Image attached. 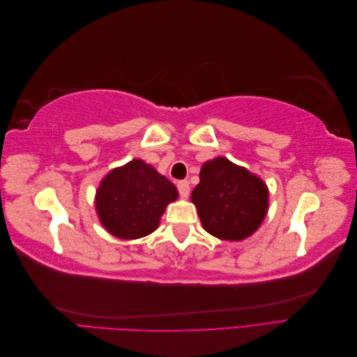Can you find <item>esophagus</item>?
Listing matches in <instances>:
<instances>
[{"mask_svg": "<svg viewBox=\"0 0 357 357\" xmlns=\"http://www.w3.org/2000/svg\"><path fill=\"white\" fill-rule=\"evenodd\" d=\"M177 189H178V193L181 198H188L189 197V192H190V188H189V183L186 180H181L177 183Z\"/></svg>", "mask_w": 357, "mask_h": 357, "instance_id": "obj_1", "label": "esophagus"}]
</instances>
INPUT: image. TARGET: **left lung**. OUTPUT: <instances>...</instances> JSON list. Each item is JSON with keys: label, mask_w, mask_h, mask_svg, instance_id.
Returning a JSON list of instances; mask_svg holds the SVG:
<instances>
[{"label": "left lung", "mask_w": 357, "mask_h": 357, "mask_svg": "<svg viewBox=\"0 0 357 357\" xmlns=\"http://www.w3.org/2000/svg\"><path fill=\"white\" fill-rule=\"evenodd\" d=\"M268 188L250 171L226 158L205 162L192 192L204 229L220 240L241 241L264 222Z\"/></svg>", "instance_id": "1"}]
</instances>
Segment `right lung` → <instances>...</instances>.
Listing matches in <instances>:
<instances>
[{"instance_id":"add662e5","label":"right lung","mask_w":357,"mask_h":357,"mask_svg":"<svg viewBox=\"0 0 357 357\" xmlns=\"http://www.w3.org/2000/svg\"><path fill=\"white\" fill-rule=\"evenodd\" d=\"M178 192L172 183L142 159L107 174L96 190V213L104 228L122 240L152 234L167 205Z\"/></svg>"}]
</instances>
